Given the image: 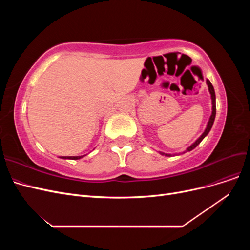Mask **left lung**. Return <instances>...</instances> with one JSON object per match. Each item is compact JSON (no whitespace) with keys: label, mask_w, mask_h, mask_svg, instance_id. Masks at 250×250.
<instances>
[{"label":"left lung","mask_w":250,"mask_h":250,"mask_svg":"<svg viewBox=\"0 0 250 250\" xmlns=\"http://www.w3.org/2000/svg\"><path fill=\"white\" fill-rule=\"evenodd\" d=\"M207 84H208V92H209V94H210V99H211V115H210L208 122V124H207L206 130L203 131V133L200 135V137H199L197 140H196V141L192 144L191 146H188V147L184 151V152H181V153H186V152H188V151H191V150H193L194 148L197 147V146L199 145V144H200V142L208 134V132H209L210 129H211V127H213L214 121H215V117H216V95H215L214 86L211 85V83H210V81H209L208 79H207ZM160 153H161L162 155H165V156H173V155H179V154H181V153L170 154V153H164V152H160Z\"/></svg>","instance_id":"8db88e82"}]
</instances>
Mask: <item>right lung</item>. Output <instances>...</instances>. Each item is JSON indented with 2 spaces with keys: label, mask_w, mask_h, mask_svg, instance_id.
<instances>
[{
  "label": "right lung",
  "mask_w": 250,
  "mask_h": 250,
  "mask_svg": "<svg viewBox=\"0 0 250 250\" xmlns=\"http://www.w3.org/2000/svg\"><path fill=\"white\" fill-rule=\"evenodd\" d=\"M83 156L85 155H80V156H62L60 158H63V160H80Z\"/></svg>",
  "instance_id": "1"
}]
</instances>
